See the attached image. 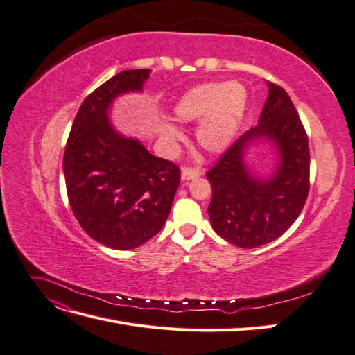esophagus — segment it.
<instances>
[{"mask_svg":"<svg viewBox=\"0 0 355 355\" xmlns=\"http://www.w3.org/2000/svg\"><path fill=\"white\" fill-rule=\"evenodd\" d=\"M201 173H202V170L197 168V167H182L180 176H182V180H189V179H194V178L200 176Z\"/></svg>","mask_w":355,"mask_h":355,"instance_id":"obj_1","label":"esophagus"}]
</instances>
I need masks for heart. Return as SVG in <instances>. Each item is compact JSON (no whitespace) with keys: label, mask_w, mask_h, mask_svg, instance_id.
<instances>
[{"label":"heart","mask_w":355,"mask_h":355,"mask_svg":"<svg viewBox=\"0 0 355 355\" xmlns=\"http://www.w3.org/2000/svg\"><path fill=\"white\" fill-rule=\"evenodd\" d=\"M247 92L240 83H207L188 90L175 105L180 121H201L197 130L198 144L210 153L227 148L243 120ZM167 142L179 139L173 127L163 128Z\"/></svg>","instance_id":"b5f03b06"}]
</instances>
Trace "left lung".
I'll use <instances>...</instances> for the list:
<instances>
[{
	"mask_svg": "<svg viewBox=\"0 0 355 355\" xmlns=\"http://www.w3.org/2000/svg\"><path fill=\"white\" fill-rule=\"evenodd\" d=\"M259 124L241 135L207 173L211 185L209 216L222 239L254 249L283 235L302 211L309 192V146L302 121L290 96L268 83ZM263 138L279 153L275 173L266 180L246 170L243 154Z\"/></svg>",
	"mask_w": 355,
	"mask_h": 355,
	"instance_id": "1",
	"label": "left lung"
}]
</instances>
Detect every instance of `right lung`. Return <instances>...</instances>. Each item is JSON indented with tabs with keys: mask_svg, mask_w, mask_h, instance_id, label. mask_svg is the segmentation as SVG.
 Wrapping results in <instances>:
<instances>
[{
	"mask_svg": "<svg viewBox=\"0 0 355 355\" xmlns=\"http://www.w3.org/2000/svg\"><path fill=\"white\" fill-rule=\"evenodd\" d=\"M149 72L123 71L92 92L75 115L63 155L73 216L93 240L115 250L136 249L159 232L180 184L176 164L118 133L108 118L116 96L141 92Z\"/></svg>",
	"mask_w": 355,
	"mask_h": 355,
	"instance_id": "add662e5",
	"label": "right lung"
}]
</instances>
